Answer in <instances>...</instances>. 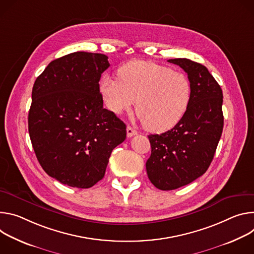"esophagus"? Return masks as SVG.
Here are the masks:
<instances>
[{"label":"esophagus","mask_w":254,"mask_h":254,"mask_svg":"<svg viewBox=\"0 0 254 254\" xmlns=\"http://www.w3.org/2000/svg\"><path fill=\"white\" fill-rule=\"evenodd\" d=\"M126 130H127V136H128L129 138L137 134V131H136L135 129H133L131 126H127V129H126Z\"/></svg>","instance_id":"1"}]
</instances>
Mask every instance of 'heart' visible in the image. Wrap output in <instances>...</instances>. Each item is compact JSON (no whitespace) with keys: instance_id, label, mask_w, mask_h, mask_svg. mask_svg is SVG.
Instances as JSON below:
<instances>
[{"instance_id":"obj_1","label":"heart","mask_w":254,"mask_h":254,"mask_svg":"<svg viewBox=\"0 0 254 254\" xmlns=\"http://www.w3.org/2000/svg\"><path fill=\"white\" fill-rule=\"evenodd\" d=\"M118 77L105 74L100 92L107 108L116 115L135 110L149 132L162 133L178 125L191 100L188 76L152 62L133 61L118 69Z\"/></svg>"}]
</instances>
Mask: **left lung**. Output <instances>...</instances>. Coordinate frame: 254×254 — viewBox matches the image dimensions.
Wrapping results in <instances>:
<instances>
[{
	"mask_svg": "<svg viewBox=\"0 0 254 254\" xmlns=\"http://www.w3.org/2000/svg\"><path fill=\"white\" fill-rule=\"evenodd\" d=\"M167 62L188 73L191 100L178 125L162 134L148 136L151 155L146 161L147 176L162 190L184 187L207 172L224 125L223 93L208 68L188 59Z\"/></svg>",
	"mask_w": 254,
	"mask_h": 254,
	"instance_id": "8db88e82",
	"label": "left lung"
}]
</instances>
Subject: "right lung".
Masks as SVG:
<instances>
[{"mask_svg": "<svg viewBox=\"0 0 254 254\" xmlns=\"http://www.w3.org/2000/svg\"><path fill=\"white\" fill-rule=\"evenodd\" d=\"M108 56L77 51L51 62L36 78L28 130L36 157L51 178L88 189L101 181L126 125L103 108L100 78Z\"/></svg>", "mask_w": 254, "mask_h": 254, "instance_id": "1", "label": "right lung"}]
</instances>
